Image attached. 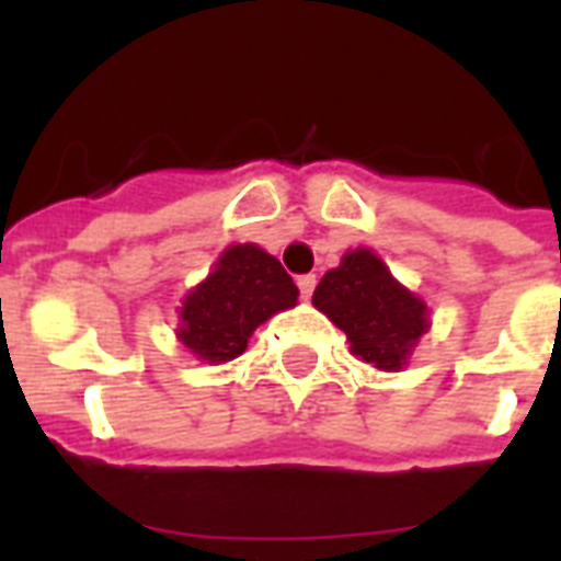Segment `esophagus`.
<instances>
[{
    "instance_id": "esophagus-1",
    "label": "esophagus",
    "mask_w": 561,
    "mask_h": 561,
    "mask_svg": "<svg viewBox=\"0 0 561 561\" xmlns=\"http://www.w3.org/2000/svg\"><path fill=\"white\" fill-rule=\"evenodd\" d=\"M297 285H299V294H302V299H311V294H314V285H317V276L314 273H306V276H299Z\"/></svg>"
}]
</instances>
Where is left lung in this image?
<instances>
[{
  "label": "left lung",
  "instance_id": "8db88e82",
  "mask_svg": "<svg viewBox=\"0 0 561 561\" xmlns=\"http://www.w3.org/2000/svg\"><path fill=\"white\" fill-rule=\"evenodd\" d=\"M311 302L346 334L352 355L383 373L404 367L431 325L425 302L392 279L367 247L343 255L341 267L320 279Z\"/></svg>",
  "mask_w": 561,
  "mask_h": 561
}]
</instances>
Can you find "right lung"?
Returning a JSON list of instances; mask_svg holds the SVG:
<instances>
[{
	"label": "right lung",
	"mask_w": 561,
	"mask_h": 561,
	"mask_svg": "<svg viewBox=\"0 0 561 561\" xmlns=\"http://www.w3.org/2000/svg\"><path fill=\"white\" fill-rule=\"evenodd\" d=\"M297 297L279 259L255 244H232L183 299L178 337L201 360L224 364L247 350L267 317L297 306Z\"/></svg>",
	"instance_id": "right-lung-1"
}]
</instances>
